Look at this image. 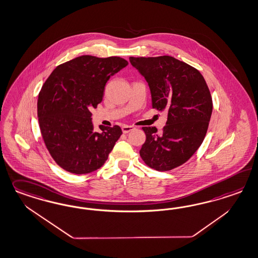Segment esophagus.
I'll use <instances>...</instances> for the list:
<instances>
[{"label": "esophagus", "instance_id": "esophagus-1", "mask_svg": "<svg viewBox=\"0 0 258 258\" xmlns=\"http://www.w3.org/2000/svg\"><path fill=\"white\" fill-rule=\"evenodd\" d=\"M121 130H122V132L124 134L129 133V132H131L132 130H134L133 126H129V125H123L122 127H121Z\"/></svg>", "mask_w": 258, "mask_h": 258}]
</instances>
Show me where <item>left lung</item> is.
<instances>
[{
    "label": "left lung",
    "mask_w": 258,
    "mask_h": 258,
    "mask_svg": "<svg viewBox=\"0 0 258 258\" xmlns=\"http://www.w3.org/2000/svg\"><path fill=\"white\" fill-rule=\"evenodd\" d=\"M129 59L148 83L153 108L168 114L162 133L142 128L140 155L151 168L170 171L191 158L206 136L213 111L208 85L198 69L171 56Z\"/></svg>",
    "instance_id": "1"
}]
</instances>
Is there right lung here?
Returning a JSON list of instances; mask_svg holds the SVG:
<instances>
[{
	"label": "right lung",
	"instance_id": "obj_1",
	"mask_svg": "<svg viewBox=\"0 0 258 258\" xmlns=\"http://www.w3.org/2000/svg\"><path fill=\"white\" fill-rule=\"evenodd\" d=\"M119 57L83 55L56 67L38 98V117L51 157L67 172L83 175L104 164L122 131L119 126L94 131L92 108L101 102L111 76L127 67Z\"/></svg>",
	"mask_w": 258,
	"mask_h": 258
}]
</instances>
